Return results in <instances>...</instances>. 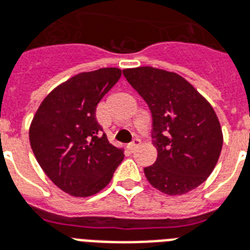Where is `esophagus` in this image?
Listing matches in <instances>:
<instances>
[{
  "label": "esophagus",
  "mask_w": 250,
  "mask_h": 250,
  "mask_svg": "<svg viewBox=\"0 0 250 250\" xmlns=\"http://www.w3.org/2000/svg\"><path fill=\"white\" fill-rule=\"evenodd\" d=\"M140 144H141V139H139V137H136V139H133V141H132V143L129 144V149L135 150L136 147H139Z\"/></svg>",
  "instance_id": "1"
}]
</instances>
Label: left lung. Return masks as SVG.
<instances>
[{"instance_id": "1", "label": "left lung", "mask_w": 250, "mask_h": 250, "mask_svg": "<svg viewBox=\"0 0 250 250\" xmlns=\"http://www.w3.org/2000/svg\"><path fill=\"white\" fill-rule=\"evenodd\" d=\"M123 76L153 115L158 158L144 168L147 181L168 195H182L206 181L222 150V129L212 105L176 73L125 69Z\"/></svg>"}]
</instances>
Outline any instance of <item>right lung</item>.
<instances>
[{
	"label": "right lung",
	"instance_id": "add662e5",
	"mask_svg": "<svg viewBox=\"0 0 250 250\" xmlns=\"http://www.w3.org/2000/svg\"><path fill=\"white\" fill-rule=\"evenodd\" d=\"M122 70L103 68L79 73L48 93L29 128L41 168L62 191L91 196L110 182L125 158L96 121V106L118 82Z\"/></svg>",
	"mask_w": 250,
	"mask_h": 250
}]
</instances>
